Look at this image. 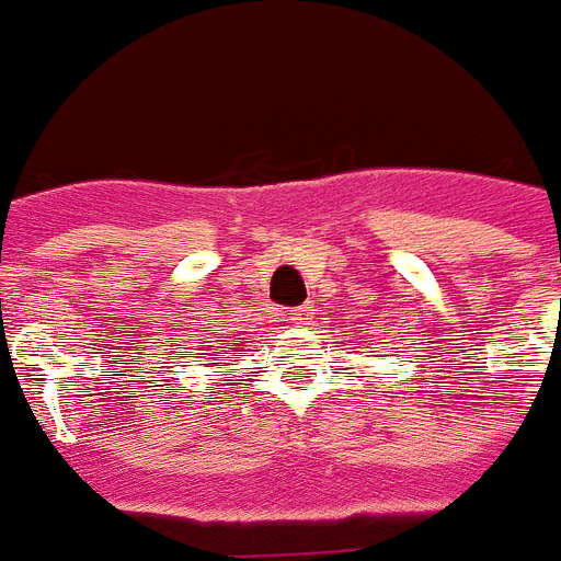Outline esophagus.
<instances>
[{
  "label": "esophagus",
  "mask_w": 561,
  "mask_h": 561,
  "mask_svg": "<svg viewBox=\"0 0 561 561\" xmlns=\"http://www.w3.org/2000/svg\"><path fill=\"white\" fill-rule=\"evenodd\" d=\"M282 321H287V324H301V321L308 319V308H287L282 310Z\"/></svg>",
  "instance_id": "esophagus-1"
}]
</instances>
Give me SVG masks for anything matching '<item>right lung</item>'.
Segmentation results:
<instances>
[{
    "mask_svg": "<svg viewBox=\"0 0 561 561\" xmlns=\"http://www.w3.org/2000/svg\"><path fill=\"white\" fill-rule=\"evenodd\" d=\"M222 353H233V344H228V347H222ZM197 355H208V353H197ZM183 358H192V355H183ZM222 364V362H220Z\"/></svg>",
    "mask_w": 561,
    "mask_h": 561,
    "instance_id": "obj_1",
    "label": "right lung"
}]
</instances>
